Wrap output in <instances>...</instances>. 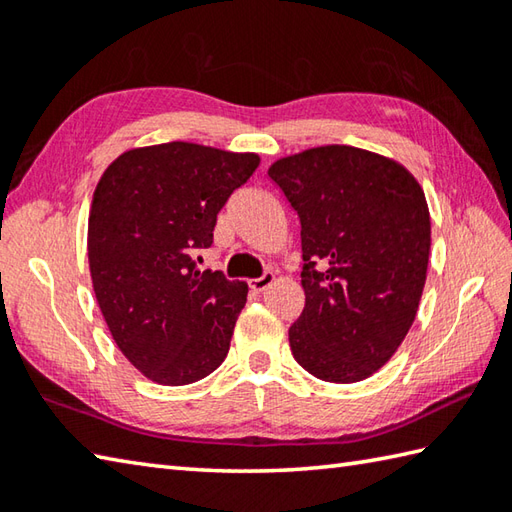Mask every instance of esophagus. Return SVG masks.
I'll list each match as a JSON object with an SVG mask.
<instances>
[{
  "instance_id": "obj_1",
  "label": "esophagus",
  "mask_w": 512,
  "mask_h": 512,
  "mask_svg": "<svg viewBox=\"0 0 512 512\" xmlns=\"http://www.w3.org/2000/svg\"><path fill=\"white\" fill-rule=\"evenodd\" d=\"M273 281H275V273H270V270H266L262 277L250 279L248 286H250V290H255V292H264L270 284H273Z\"/></svg>"
}]
</instances>
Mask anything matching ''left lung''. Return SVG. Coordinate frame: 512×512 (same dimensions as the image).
I'll list each match as a JSON object with an SVG mask.
<instances>
[{"label": "left lung", "mask_w": 512, "mask_h": 512, "mask_svg": "<svg viewBox=\"0 0 512 512\" xmlns=\"http://www.w3.org/2000/svg\"><path fill=\"white\" fill-rule=\"evenodd\" d=\"M268 176L301 224L306 306L288 330L292 356L328 383H358L416 319L431 248L424 193L398 162L347 145L281 158Z\"/></svg>", "instance_id": "left-lung-1"}]
</instances>
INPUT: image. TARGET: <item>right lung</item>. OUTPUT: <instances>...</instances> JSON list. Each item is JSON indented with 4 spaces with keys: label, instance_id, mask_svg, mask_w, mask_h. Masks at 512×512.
Wrapping results in <instances>:
<instances>
[{
    "label": "right lung",
    "instance_id": "right-lung-1",
    "mask_svg": "<svg viewBox=\"0 0 512 512\" xmlns=\"http://www.w3.org/2000/svg\"><path fill=\"white\" fill-rule=\"evenodd\" d=\"M257 167L255 154L165 143L125 151L94 191V295L118 350L154 383H195L228 354L248 288L200 270L195 255Z\"/></svg>",
    "mask_w": 512,
    "mask_h": 512
}]
</instances>
